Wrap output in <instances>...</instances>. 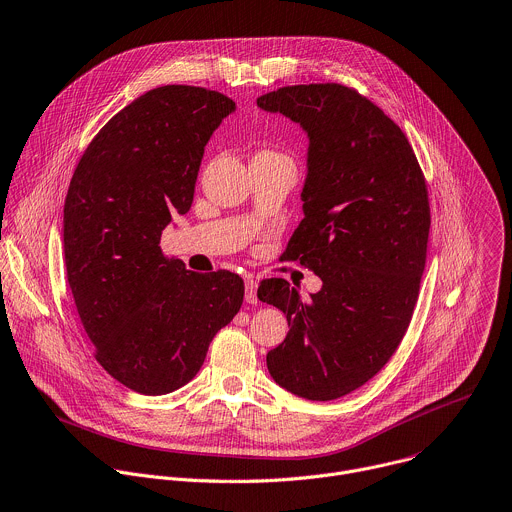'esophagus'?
<instances>
[{
	"label": "esophagus",
	"instance_id": "obj_1",
	"mask_svg": "<svg viewBox=\"0 0 512 512\" xmlns=\"http://www.w3.org/2000/svg\"><path fill=\"white\" fill-rule=\"evenodd\" d=\"M245 299L247 303H257V281L255 279H247L245 281Z\"/></svg>",
	"mask_w": 512,
	"mask_h": 512
}]
</instances>
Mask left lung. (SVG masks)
<instances>
[{
	"instance_id": "1",
	"label": "left lung",
	"mask_w": 512,
	"mask_h": 512,
	"mask_svg": "<svg viewBox=\"0 0 512 512\" xmlns=\"http://www.w3.org/2000/svg\"><path fill=\"white\" fill-rule=\"evenodd\" d=\"M257 106L309 138L303 221L285 259L321 279L307 301L285 279L259 285L289 325L267 370L299 398L335 400L372 380L410 325L430 233L424 175L400 126L354 88L285 86Z\"/></svg>"
}]
</instances>
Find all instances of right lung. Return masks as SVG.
Returning a JSON list of instances; mask_svg holds the SVG:
<instances>
[{
	"label": "right lung",
	"instance_id": "1",
	"mask_svg": "<svg viewBox=\"0 0 512 512\" xmlns=\"http://www.w3.org/2000/svg\"><path fill=\"white\" fill-rule=\"evenodd\" d=\"M235 102L170 84L138 96L94 136L64 203V259L98 364L126 388L160 396L191 382L215 333L241 309L229 271L195 273L160 251L185 215L205 146Z\"/></svg>",
	"mask_w": 512,
	"mask_h": 512
}]
</instances>
